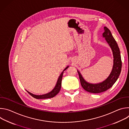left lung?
Here are the masks:
<instances>
[{
	"mask_svg": "<svg viewBox=\"0 0 129 129\" xmlns=\"http://www.w3.org/2000/svg\"><path fill=\"white\" fill-rule=\"evenodd\" d=\"M105 31L103 34L104 37L106 38L107 42L111 47L114 57V64L112 70L108 78L103 82L97 84H92L86 82L83 78L79 71L78 72L80 78V82L82 87L86 91L93 93H99L107 91L110 89L118 79L121 70L122 62L120 53L118 45L112 36V35L108 28L104 27Z\"/></svg>",
	"mask_w": 129,
	"mask_h": 129,
	"instance_id": "8db88e82",
	"label": "left lung"
}]
</instances>
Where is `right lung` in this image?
Instances as JSON below:
<instances>
[{"label":"right lung","instance_id":"1","mask_svg":"<svg viewBox=\"0 0 129 129\" xmlns=\"http://www.w3.org/2000/svg\"><path fill=\"white\" fill-rule=\"evenodd\" d=\"M68 67V66H67L65 69H64V70H63V71L61 73V75L58 80L57 84L55 86V87L54 88V89L50 92L46 94H44V95H34L30 92H29L28 91H27V92L31 95L32 96L33 98L37 99H49V98H52L53 97H54V96H56L59 92L61 89V83H62V77H63V72L64 71H65V70H66L67 69V68Z\"/></svg>","mask_w":129,"mask_h":129}]
</instances>
